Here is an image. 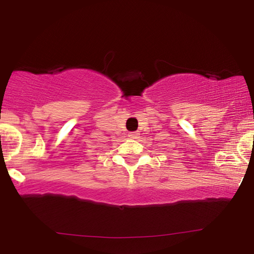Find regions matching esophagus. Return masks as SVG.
Segmentation results:
<instances>
[{"label": "esophagus", "mask_w": 254, "mask_h": 254, "mask_svg": "<svg viewBox=\"0 0 254 254\" xmlns=\"http://www.w3.org/2000/svg\"><path fill=\"white\" fill-rule=\"evenodd\" d=\"M139 135V133L138 132H128V137L130 138H132V139H134V138H137Z\"/></svg>", "instance_id": "34e87169"}]
</instances>
